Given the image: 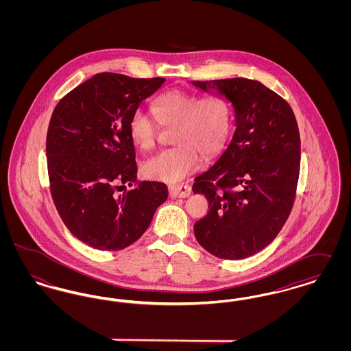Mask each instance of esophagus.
Masks as SVG:
<instances>
[{"label": "esophagus", "instance_id": "1", "mask_svg": "<svg viewBox=\"0 0 351 351\" xmlns=\"http://www.w3.org/2000/svg\"><path fill=\"white\" fill-rule=\"evenodd\" d=\"M168 189H169L171 197H175V199H185L191 195V188L186 185H171Z\"/></svg>", "mask_w": 351, "mask_h": 351}]
</instances>
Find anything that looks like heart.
Instances as JSON below:
<instances>
[{"label":"heart","mask_w":351,"mask_h":351,"mask_svg":"<svg viewBox=\"0 0 351 351\" xmlns=\"http://www.w3.org/2000/svg\"><path fill=\"white\" fill-rule=\"evenodd\" d=\"M150 113L138 109L129 123L134 143L141 150H151L155 146L159 130L158 121L163 126H175L172 143L175 147L158 152L143 165V173L156 180L178 183L185 176L197 171L201 155L212 158L225 143L230 123V110L219 96L195 95L180 89L168 90L155 97Z\"/></svg>","instance_id":"heart-1"}]
</instances>
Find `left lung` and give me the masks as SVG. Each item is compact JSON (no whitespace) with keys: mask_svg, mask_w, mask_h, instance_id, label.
I'll list each match as a JSON object with an SVG mask.
<instances>
[{"mask_svg":"<svg viewBox=\"0 0 351 351\" xmlns=\"http://www.w3.org/2000/svg\"><path fill=\"white\" fill-rule=\"evenodd\" d=\"M232 102L235 130L216 165L195 179L209 212L195 237L221 259L263 250L289 216L300 173V133L288 102L263 84L243 79L193 82Z\"/></svg>","mask_w":351,"mask_h":351,"instance_id":"left-lung-1","label":"left lung"}]
</instances>
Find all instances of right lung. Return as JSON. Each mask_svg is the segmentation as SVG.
Wrapping results in <instances>:
<instances>
[{
    "label": "right lung",
    "instance_id": "1",
    "mask_svg": "<svg viewBox=\"0 0 351 351\" xmlns=\"http://www.w3.org/2000/svg\"><path fill=\"white\" fill-rule=\"evenodd\" d=\"M166 79L102 72L53 109L46 139L51 196L68 230L97 250H122L145 233L167 185L138 182L129 123ZM134 184L118 194L119 184Z\"/></svg>",
    "mask_w": 351,
    "mask_h": 351
}]
</instances>
